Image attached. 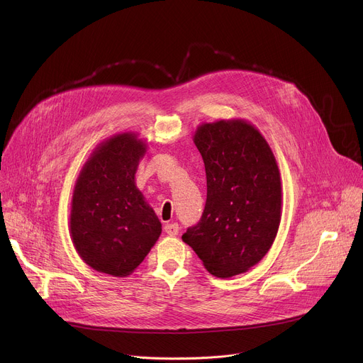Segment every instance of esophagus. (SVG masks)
Segmentation results:
<instances>
[{
  "mask_svg": "<svg viewBox=\"0 0 363 363\" xmlns=\"http://www.w3.org/2000/svg\"><path fill=\"white\" fill-rule=\"evenodd\" d=\"M164 230H165V233H167L169 237H175V235H178V233H179V225H178L177 223H169V224H167V225L164 227Z\"/></svg>",
  "mask_w": 363,
  "mask_h": 363,
  "instance_id": "34e87169",
  "label": "esophagus"
}]
</instances>
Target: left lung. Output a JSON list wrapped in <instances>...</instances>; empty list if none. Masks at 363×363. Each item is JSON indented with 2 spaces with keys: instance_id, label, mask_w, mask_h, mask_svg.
<instances>
[{
  "instance_id": "8db88e82",
  "label": "left lung",
  "mask_w": 363,
  "mask_h": 363,
  "mask_svg": "<svg viewBox=\"0 0 363 363\" xmlns=\"http://www.w3.org/2000/svg\"><path fill=\"white\" fill-rule=\"evenodd\" d=\"M194 143L205 165L206 202L182 241L213 276L230 279L262 262L276 240L280 171L266 138L245 119L201 123Z\"/></svg>"
}]
</instances>
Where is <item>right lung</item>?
I'll return each instance as SVG.
<instances>
[{
	"mask_svg": "<svg viewBox=\"0 0 363 363\" xmlns=\"http://www.w3.org/2000/svg\"><path fill=\"white\" fill-rule=\"evenodd\" d=\"M147 149L138 132L100 142L76 179L69 231L82 260L99 273L128 277L162 233V224L135 182Z\"/></svg>",
	"mask_w": 363,
	"mask_h": 363,
	"instance_id": "1",
	"label": "right lung"
}]
</instances>
